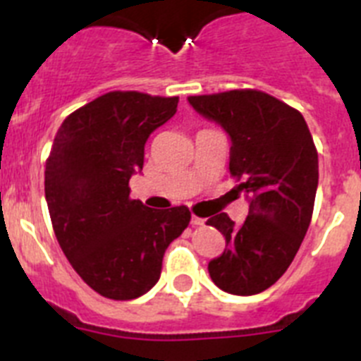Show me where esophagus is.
I'll return each mask as SVG.
<instances>
[{
  "instance_id": "34e87169",
  "label": "esophagus",
  "mask_w": 361,
  "mask_h": 361,
  "mask_svg": "<svg viewBox=\"0 0 361 361\" xmlns=\"http://www.w3.org/2000/svg\"><path fill=\"white\" fill-rule=\"evenodd\" d=\"M191 224L193 226H204L206 224V219H200V216H191Z\"/></svg>"
}]
</instances>
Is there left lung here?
<instances>
[{
    "instance_id": "obj_1",
    "label": "left lung",
    "mask_w": 361,
    "mask_h": 361,
    "mask_svg": "<svg viewBox=\"0 0 361 361\" xmlns=\"http://www.w3.org/2000/svg\"><path fill=\"white\" fill-rule=\"evenodd\" d=\"M188 103L228 133L229 173L250 202L240 226L226 213L208 220L226 238L209 276L231 295L266 291L291 266L311 224L318 188L311 132L298 110L258 90L190 95Z\"/></svg>"
}]
</instances>
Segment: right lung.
<instances>
[{"label": "right lung", "mask_w": 361, "mask_h": 361, "mask_svg": "<svg viewBox=\"0 0 361 361\" xmlns=\"http://www.w3.org/2000/svg\"><path fill=\"white\" fill-rule=\"evenodd\" d=\"M177 104L178 97L110 92L70 114L54 139L44 197L56 238L78 275L106 298L148 293L166 247L190 224L186 206L149 209L128 188L148 137Z\"/></svg>", "instance_id": "right-lung-1"}]
</instances>
